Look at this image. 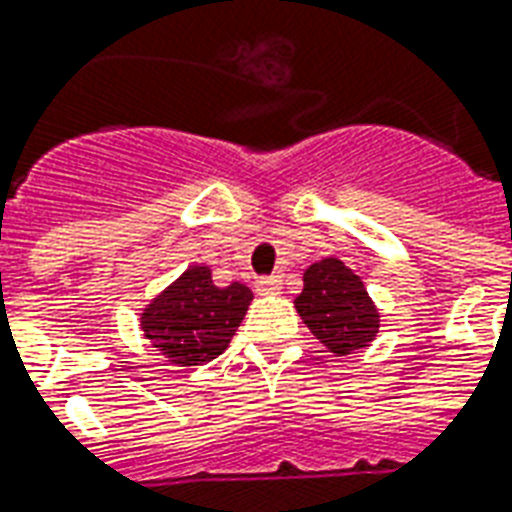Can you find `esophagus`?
<instances>
[{"instance_id": "1", "label": "esophagus", "mask_w": 512, "mask_h": 512, "mask_svg": "<svg viewBox=\"0 0 512 512\" xmlns=\"http://www.w3.org/2000/svg\"><path fill=\"white\" fill-rule=\"evenodd\" d=\"M280 286H283L280 275H270V278L256 280V291H259V294H278Z\"/></svg>"}]
</instances>
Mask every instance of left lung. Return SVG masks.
Listing matches in <instances>:
<instances>
[{
  "label": "left lung",
  "mask_w": 512,
  "mask_h": 512,
  "mask_svg": "<svg viewBox=\"0 0 512 512\" xmlns=\"http://www.w3.org/2000/svg\"><path fill=\"white\" fill-rule=\"evenodd\" d=\"M297 313L307 329L337 356L372 343L380 326L367 288L340 259L315 261L313 267H307Z\"/></svg>",
  "instance_id": "obj_1"
}]
</instances>
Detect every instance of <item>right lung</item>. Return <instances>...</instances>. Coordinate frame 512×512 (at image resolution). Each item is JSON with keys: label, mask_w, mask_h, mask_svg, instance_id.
I'll use <instances>...</instances> for the list:
<instances>
[{"label": "right lung", "mask_w": 512, "mask_h": 512, "mask_svg": "<svg viewBox=\"0 0 512 512\" xmlns=\"http://www.w3.org/2000/svg\"><path fill=\"white\" fill-rule=\"evenodd\" d=\"M253 291L215 286L207 267H188L142 313V332L175 367H199L229 348Z\"/></svg>", "instance_id": "right-lung-1"}]
</instances>
